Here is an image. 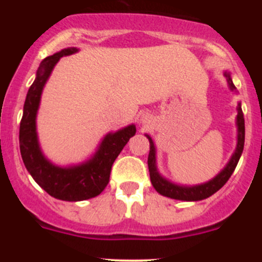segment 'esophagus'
Listing matches in <instances>:
<instances>
[{
	"instance_id": "34e87169",
	"label": "esophagus",
	"mask_w": 262,
	"mask_h": 262,
	"mask_svg": "<svg viewBox=\"0 0 262 262\" xmlns=\"http://www.w3.org/2000/svg\"><path fill=\"white\" fill-rule=\"evenodd\" d=\"M141 120H142V123H147V121H148V116L147 115H143V116H142Z\"/></svg>"
}]
</instances>
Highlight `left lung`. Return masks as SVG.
<instances>
[{
    "label": "left lung",
    "mask_w": 262,
    "mask_h": 262,
    "mask_svg": "<svg viewBox=\"0 0 262 262\" xmlns=\"http://www.w3.org/2000/svg\"><path fill=\"white\" fill-rule=\"evenodd\" d=\"M223 76L226 77L227 84H228L229 90L236 92V86L232 81L231 72L229 71H224ZM237 116H236V126H237V144L236 149H234L233 155L231 156L227 165L224 166L223 170L215 175L212 180L203 182L199 185H179L175 182L170 181L162 176L158 171L157 161H156V146L155 142L152 141L150 136L144 134L149 141V155H148V170H149L150 182H152L153 187L158 194L163 195V196L171 198V199L176 200H184V202H198V200L207 199V198L212 196L215 194L227 181L231 178L233 173L234 168H236L237 163H238L239 157H241L242 152H244L245 146V119L244 113H242L241 102L237 104Z\"/></svg>",
    "instance_id": "1"
}]
</instances>
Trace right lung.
<instances>
[{"instance_id": "1", "label": "right lung", "mask_w": 262, "mask_h": 262, "mask_svg": "<svg viewBox=\"0 0 262 262\" xmlns=\"http://www.w3.org/2000/svg\"><path fill=\"white\" fill-rule=\"evenodd\" d=\"M77 52V48L71 47L41 60L35 80L26 95L18 136L21 157L31 178L50 196L64 202H81L101 194L109 182L113 163L137 132L134 124L110 132L101 139L91 157L76 165L58 166L46 157L36 132L41 94L60 58Z\"/></svg>"}]
</instances>
